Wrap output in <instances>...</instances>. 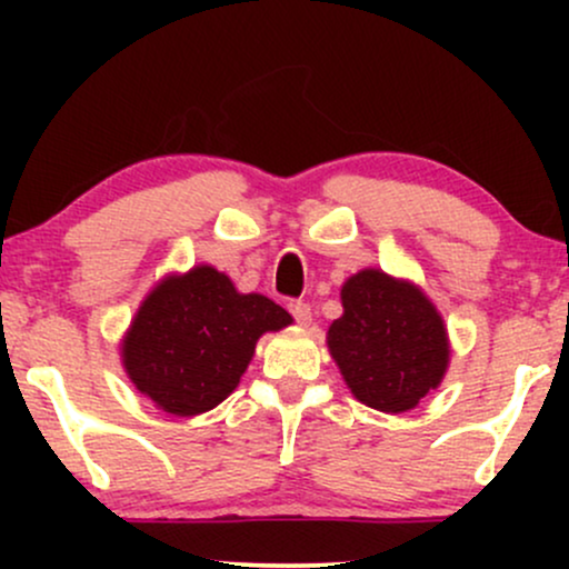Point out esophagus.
I'll use <instances>...</instances> for the list:
<instances>
[{
  "instance_id": "1",
  "label": "esophagus",
  "mask_w": 569,
  "mask_h": 569,
  "mask_svg": "<svg viewBox=\"0 0 569 569\" xmlns=\"http://www.w3.org/2000/svg\"><path fill=\"white\" fill-rule=\"evenodd\" d=\"M289 310H291L293 321H297L299 326H310V321H312L310 305H307V302H291Z\"/></svg>"
}]
</instances>
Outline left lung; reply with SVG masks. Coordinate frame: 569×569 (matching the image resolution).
<instances>
[{
    "instance_id": "1",
    "label": "left lung",
    "mask_w": 569,
    "mask_h": 569,
    "mask_svg": "<svg viewBox=\"0 0 569 569\" xmlns=\"http://www.w3.org/2000/svg\"><path fill=\"white\" fill-rule=\"evenodd\" d=\"M342 307L326 342L358 401L401 415L439 388L449 367L447 326L415 283L361 270L345 280Z\"/></svg>"
}]
</instances>
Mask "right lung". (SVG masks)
<instances>
[{"label": "right lung", "instance_id": "add662e5", "mask_svg": "<svg viewBox=\"0 0 569 569\" xmlns=\"http://www.w3.org/2000/svg\"><path fill=\"white\" fill-rule=\"evenodd\" d=\"M289 323L272 299L240 293L224 272L198 264L147 293L122 339V367L154 407L194 417L238 388L264 331Z\"/></svg>", "mask_w": 569, "mask_h": 569}]
</instances>
